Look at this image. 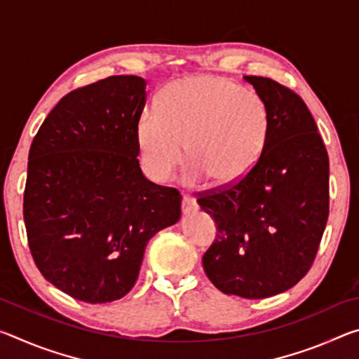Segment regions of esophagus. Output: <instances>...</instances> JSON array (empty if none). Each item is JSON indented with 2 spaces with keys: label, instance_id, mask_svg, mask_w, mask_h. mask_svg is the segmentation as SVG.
Listing matches in <instances>:
<instances>
[{
  "label": "esophagus",
  "instance_id": "1",
  "mask_svg": "<svg viewBox=\"0 0 359 359\" xmlns=\"http://www.w3.org/2000/svg\"><path fill=\"white\" fill-rule=\"evenodd\" d=\"M196 208H198L196 199L190 196V194H184V199H182V212L187 215V214H191L193 210H196Z\"/></svg>",
  "mask_w": 359,
  "mask_h": 359
}]
</instances>
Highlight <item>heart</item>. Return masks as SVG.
Segmentation results:
<instances>
[{"label":"heart","instance_id":"b5f03b06","mask_svg":"<svg viewBox=\"0 0 359 359\" xmlns=\"http://www.w3.org/2000/svg\"><path fill=\"white\" fill-rule=\"evenodd\" d=\"M269 133L264 101L222 76H194L169 83L158 107L137 120L144 166L156 182H166L187 156L190 142L191 184L210 177L229 185L252 171Z\"/></svg>","mask_w":359,"mask_h":359}]
</instances>
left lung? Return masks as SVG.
Listing matches in <instances>:
<instances>
[{"label": "left lung", "instance_id": "8db88e82", "mask_svg": "<svg viewBox=\"0 0 359 359\" xmlns=\"http://www.w3.org/2000/svg\"><path fill=\"white\" fill-rule=\"evenodd\" d=\"M264 101L269 133L245 177L199 194L214 218L204 253L209 280L224 294L261 299L301 280L317 257L330 215V160L306 102L269 77L245 76Z\"/></svg>", "mask_w": 359, "mask_h": 359}]
</instances>
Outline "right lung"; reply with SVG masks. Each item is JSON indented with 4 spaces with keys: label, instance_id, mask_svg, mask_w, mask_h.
I'll return each instance as SVG.
<instances>
[{
    "label": "right lung",
    "instance_id": "obj_1",
    "mask_svg": "<svg viewBox=\"0 0 359 359\" xmlns=\"http://www.w3.org/2000/svg\"><path fill=\"white\" fill-rule=\"evenodd\" d=\"M145 85L111 76L72 90L29 147V252L47 282L88 304L130 293L147 242L180 218V193L147 180L139 166Z\"/></svg>",
    "mask_w": 359,
    "mask_h": 359
}]
</instances>
